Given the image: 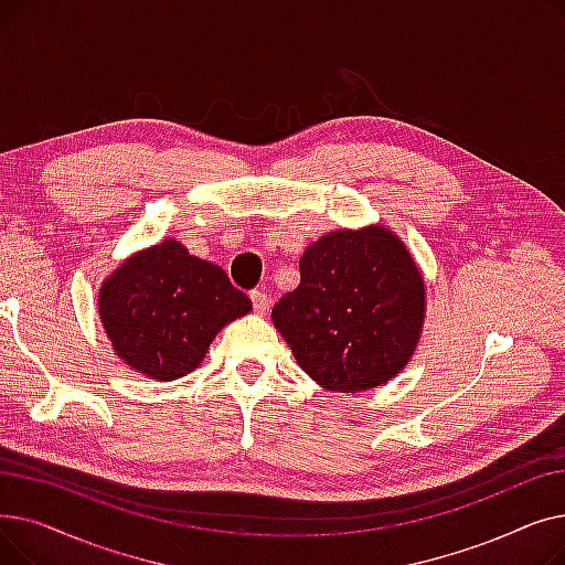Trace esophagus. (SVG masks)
<instances>
[{
	"mask_svg": "<svg viewBox=\"0 0 565 565\" xmlns=\"http://www.w3.org/2000/svg\"><path fill=\"white\" fill-rule=\"evenodd\" d=\"M252 305H254V311L258 313V316H265L267 311H270V305H273V298L267 292H263V290H252Z\"/></svg>",
	"mask_w": 565,
	"mask_h": 565,
	"instance_id": "34e87169",
	"label": "esophagus"
}]
</instances>
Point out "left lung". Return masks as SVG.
<instances>
[{
    "mask_svg": "<svg viewBox=\"0 0 565 565\" xmlns=\"http://www.w3.org/2000/svg\"><path fill=\"white\" fill-rule=\"evenodd\" d=\"M426 286L401 237L380 224L330 231L300 258V286L273 309L302 371L339 394L396 377L422 339Z\"/></svg>",
    "mask_w": 565,
    "mask_h": 565,
    "instance_id": "8db88e82",
    "label": "left lung"
}]
</instances>
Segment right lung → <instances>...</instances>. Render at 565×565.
<instances>
[{
    "instance_id": "add662e5",
    "label": "right lung",
    "mask_w": 565,
    "mask_h": 565,
    "mask_svg": "<svg viewBox=\"0 0 565 565\" xmlns=\"http://www.w3.org/2000/svg\"><path fill=\"white\" fill-rule=\"evenodd\" d=\"M252 311L220 265L173 237L128 256L103 281V330L126 366L160 382L199 369L224 324Z\"/></svg>"
}]
</instances>
